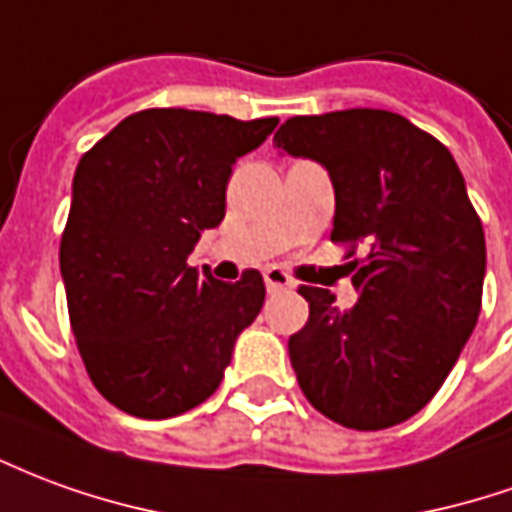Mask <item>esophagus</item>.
<instances>
[{
    "label": "esophagus",
    "mask_w": 512,
    "mask_h": 512,
    "mask_svg": "<svg viewBox=\"0 0 512 512\" xmlns=\"http://www.w3.org/2000/svg\"><path fill=\"white\" fill-rule=\"evenodd\" d=\"M263 280H266V288L271 293L288 291V288H293V280L288 277V271H282L280 266H268L266 271H263Z\"/></svg>",
    "instance_id": "esophagus-1"
}]
</instances>
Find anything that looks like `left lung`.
I'll return each instance as SVG.
<instances>
[{"mask_svg": "<svg viewBox=\"0 0 512 512\" xmlns=\"http://www.w3.org/2000/svg\"><path fill=\"white\" fill-rule=\"evenodd\" d=\"M274 144L330 171L332 241L352 260L357 305L302 285L310 318L288 355L307 402L349 430H385L438 393L474 332L485 232L455 157L391 110L293 116Z\"/></svg>", "mask_w": 512, "mask_h": 512, "instance_id": "8db88e82", "label": "left lung"}]
</instances>
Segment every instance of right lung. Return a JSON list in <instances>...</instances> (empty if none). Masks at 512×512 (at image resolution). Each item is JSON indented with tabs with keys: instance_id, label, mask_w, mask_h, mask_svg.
I'll return each mask as SVG.
<instances>
[{
	"instance_id": "obj_1",
	"label": "right lung",
	"mask_w": 512,
	"mask_h": 512,
	"mask_svg": "<svg viewBox=\"0 0 512 512\" xmlns=\"http://www.w3.org/2000/svg\"><path fill=\"white\" fill-rule=\"evenodd\" d=\"M274 127L277 119L152 107L82 155L60 274L85 371L124 413L171 418L202 405L260 313V271L221 282L188 266V255L224 219L232 163Z\"/></svg>"
}]
</instances>
